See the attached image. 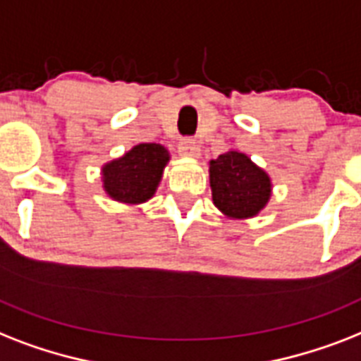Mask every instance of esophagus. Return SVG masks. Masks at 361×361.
<instances>
[{
    "instance_id": "esophagus-1",
    "label": "esophagus",
    "mask_w": 361,
    "mask_h": 361,
    "mask_svg": "<svg viewBox=\"0 0 361 361\" xmlns=\"http://www.w3.org/2000/svg\"><path fill=\"white\" fill-rule=\"evenodd\" d=\"M178 150H180L181 155H185V157H198L200 155V146L196 145L192 139H183L178 146Z\"/></svg>"
}]
</instances>
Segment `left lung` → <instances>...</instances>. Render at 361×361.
I'll return each mask as SVG.
<instances>
[{
	"label": "left lung",
	"mask_w": 361,
	"mask_h": 361,
	"mask_svg": "<svg viewBox=\"0 0 361 361\" xmlns=\"http://www.w3.org/2000/svg\"><path fill=\"white\" fill-rule=\"evenodd\" d=\"M213 204L230 219L256 216L271 198V178L247 154L230 150L209 161Z\"/></svg>",
	"instance_id": "left-lung-1"
}]
</instances>
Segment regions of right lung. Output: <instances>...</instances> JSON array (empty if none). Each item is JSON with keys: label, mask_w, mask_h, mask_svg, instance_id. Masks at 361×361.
<instances>
[{"label": "right lung", "mask_w": 361, "mask_h": 361, "mask_svg": "<svg viewBox=\"0 0 361 361\" xmlns=\"http://www.w3.org/2000/svg\"><path fill=\"white\" fill-rule=\"evenodd\" d=\"M171 159L165 146L142 142L102 169L104 190L122 204H142L150 200L159 185L163 171Z\"/></svg>", "instance_id": "obj_1"}]
</instances>
